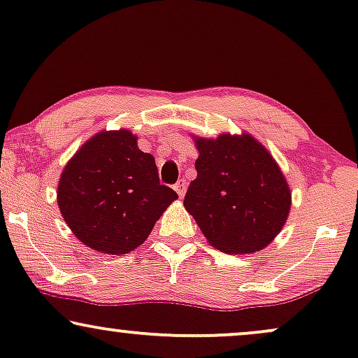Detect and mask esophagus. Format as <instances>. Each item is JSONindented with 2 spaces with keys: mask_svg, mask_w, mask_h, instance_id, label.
<instances>
[{
  "mask_svg": "<svg viewBox=\"0 0 358 358\" xmlns=\"http://www.w3.org/2000/svg\"><path fill=\"white\" fill-rule=\"evenodd\" d=\"M174 190H176V192H178L179 197H184L185 190H187V184H185V180L184 179L178 180V182L174 184Z\"/></svg>",
  "mask_w": 358,
  "mask_h": 358,
  "instance_id": "esophagus-1",
  "label": "esophagus"
}]
</instances>
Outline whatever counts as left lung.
Instances as JSON below:
<instances>
[{
    "label": "left lung",
    "instance_id": "left-lung-1",
    "mask_svg": "<svg viewBox=\"0 0 358 358\" xmlns=\"http://www.w3.org/2000/svg\"><path fill=\"white\" fill-rule=\"evenodd\" d=\"M197 178L184 207L213 248L228 254L261 251L280 233L292 194L271 153L251 135L197 138Z\"/></svg>",
    "mask_w": 358,
    "mask_h": 358
}]
</instances>
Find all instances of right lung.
Wrapping results in <instances>:
<instances>
[{"mask_svg":"<svg viewBox=\"0 0 358 358\" xmlns=\"http://www.w3.org/2000/svg\"><path fill=\"white\" fill-rule=\"evenodd\" d=\"M178 194L159 184L150 153L129 130L99 131L68 161L57 202L73 234L94 251L127 254L141 246Z\"/></svg>","mask_w":358,"mask_h":358,"instance_id":"add662e5","label":"right lung"}]
</instances>
